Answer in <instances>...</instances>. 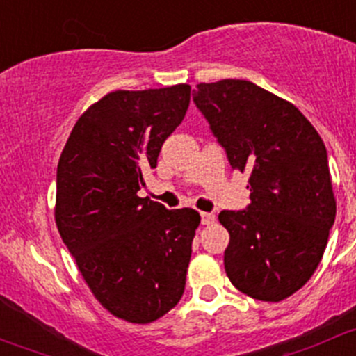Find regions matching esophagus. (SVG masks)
Instances as JSON below:
<instances>
[{
	"mask_svg": "<svg viewBox=\"0 0 356 356\" xmlns=\"http://www.w3.org/2000/svg\"><path fill=\"white\" fill-rule=\"evenodd\" d=\"M200 220H202V225H213L216 221V216L213 213H200Z\"/></svg>",
	"mask_w": 356,
	"mask_h": 356,
	"instance_id": "1",
	"label": "esophagus"
}]
</instances>
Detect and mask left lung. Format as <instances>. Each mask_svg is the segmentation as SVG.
I'll return each mask as SVG.
<instances>
[{"label": "left lung", "instance_id": "left-lung-1", "mask_svg": "<svg viewBox=\"0 0 356 356\" xmlns=\"http://www.w3.org/2000/svg\"><path fill=\"white\" fill-rule=\"evenodd\" d=\"M193 102L232 170L249 175L248 209L218 216L230 234L227 277L259 301L293 296L322 261L336 220L322 138L296 105L251 81L200 83Z\"/></svg>", "mask_w": 356, "mask_h": 356}]
</instances>
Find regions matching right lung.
<instances>
[{"mask_svg":"<svg viewBox=\"0 0 356 356\" xmlns=\"http://www.w3.org/2000/svg\"><path fill=\"white\" fill-rule=\"evenodd\" d=\"M188 104V84L112 91L83 112L60 154V237L95 299L129 323L161 318L185 291L200 214L138 190Z\"/></svg>","mask_w":356,"mask_h":356,"instance_id":"1","label":"right lung"}]
</instances>
